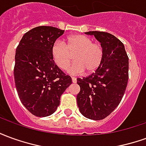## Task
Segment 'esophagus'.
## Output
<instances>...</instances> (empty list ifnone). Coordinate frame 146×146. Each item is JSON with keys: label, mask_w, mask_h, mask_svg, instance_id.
<instances>
[{"label": "esophagus", "mask_w": 146, "mask_h": 146, "mask_svg": "<svg viewBox=\"0 0 146 146\" xmlns=\"http://www.w3.org/2000/svg\"><path fill=\"white\" fill-rule=\"evenodd\" d=\"M72 81H73V83H76V78L72 77Z\"/></svg>", "instance_id": "esophagus-1"}]
</instances>
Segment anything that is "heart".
I'll return each mask as SVG.
<instances>
[{"label": "heart", "mask_w": 146, "mask_h": 146, "mask_svg": "<svg viewBox=\"0 0 146 146\" xmlns=\"http://www.w3.org/2000/svg\"><path fill=\"white\" fill-rule=\"evenodd\" d=\"M68 73L72 75L81 74L85 70L92 73L102 64L104 51L101 44L93 42L88 36L82 34H73L67 37L66 43L55 41L51 48V55L54 63L61 70H66L73 59Z\"/></svg>", "instance_id": "b5f03b06"}]
</instances>
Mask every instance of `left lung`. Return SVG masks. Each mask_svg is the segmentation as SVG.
Returning <instances> with one entry per match:
<instances>
[{"label": "left lung", "mask_w": 146, "mask_h": 146, "mask_svg": "<svg viewBox=\"0 0 146 146\" xmlns=\"http://www.w3.org/2000/svg\"><path fill=\"white\" fill-rule=\"evenodd\" d=\"M101 43L103 59L95 73L77 79L80 91L76 95L80 112L86 118L99 120L115 110L124 95L128 81V56L124 45L106 32L89 31Z\"/></svg>", "instance_id": "8db88e82"}]
</instances>
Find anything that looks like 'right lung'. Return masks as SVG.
<instances>
[{
  "mask_svg": "<svg viewBox=\"0 0 146 146\" xmlns=\"http://www.w3.org/2000/svg\"><path fill=\"white\" fill-rule=\"evenodd\" d=\"M52 27H37L26 33L15 52L14 77L20 101L34 116L44 117L55 112L60 97L72 84L55 65L51 48L64 33Z\"/></svg>",
  "mask_w": 146,
  "mask_h": 146,
  "instance_id": "obj_1",
  "label": "right lung"
}]
</instances>
